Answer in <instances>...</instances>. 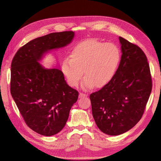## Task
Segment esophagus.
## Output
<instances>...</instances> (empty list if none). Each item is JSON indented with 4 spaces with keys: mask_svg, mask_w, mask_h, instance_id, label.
<instances>
[{
    "mask_svg": "<svg viewBox=\"0 0 161 161\" xmlns=\"http://www.w3.org/2000/svg\"><path fill=\"white\" fill-rule=\"evenodd\" d=\"M86 96H87V95L85 94V93H83V92H80V93H79L80 98H82V97H85Z\"/></svg>",
    "mask_w": 161,
    "mask_h": 161,
    "instance_id": "esophagus-1",
    "label": "esophagus"
}]
</instances>
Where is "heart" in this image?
I'll return each mask as SVG.
<instances>
[{
  "label": "heart",
  "mask_w": 161,
  "mask_h": 161,
  "mask_svg": "<svg viewBox=\"0 0 161 161\" xmlns=\"http://www.w3.org/2000/svg\"><path fill=\"white\" fill-rule=\"evenodd\" d=\"M70 58L63 60L61 69L68 83L76 86L82 79L85 89L102 88L113 79L118 69L121 53L114 43L95 39L81 42L73 47Z\"/></svg>",
  "instance_id": "b5f03b06"
}]
</instances>
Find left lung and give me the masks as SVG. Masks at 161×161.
Returning <instances> with one entry per match:
<instances>
[{"label": "left lung", "instance_id": "8db88e82", "mask_svg": "<svg viewBox=\"0 0 161 161\" xmlns=\"http://www.w3.org/2000/svg\"><path fill=\"white\" fill-rule=\"evenodd\" d=\"M119 40L122 55L114 77L101 89L90 95L97 127L111 136L126 132L140 120L153 86L144 52L123 37Z\"/></svg>", "mask_w": 161, "mask_h": 161}]
</instances>
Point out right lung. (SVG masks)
Masks as SVG:
<instances>
[{"instance_id": "add662e5", "label": "right lung", "mask_w": 161, "mask_h": 161, "mask_svg": "<svg viewBox=\"0 0 161 161\" xmlns=\"http://www.w3.org/2000/svg\"><path fill=\"white\" fill-rule=\"evenodd\" d=\"M75 33H51L19 48L11 62V93L28 127L50 136L64 127L79 92L68 85L61 70L46 69L39 60L49 50L69 44Z\"/></svg>"}]
</instances>
